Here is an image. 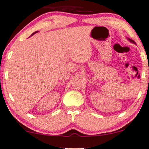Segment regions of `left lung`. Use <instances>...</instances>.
I'll return each instance as SVG.
<instances>
[{
	"instance_id": "left-lung-1",
	"label": "left lung",
	"mask_w": 149,
	"mask_h": 149,
	"mask_svg": "<svg viewBox=\"0 0 149 149\" xmlns=\"http://www.w3.org/2000/svg\"><path fill=\"white\" fill-rule=\"evenodd\" d=\"M127 39L128 40H129L130 42H131V43H134V44H136V43H135V41H134V40H131V39H130V38H127Z\"/></svg>"
}]
</instances>
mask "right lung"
Segmentation results:
<instances>
[{
  "label": "right lung",
  "mask_w": 149,
  "mask_h": 149,
  "mask_svg": "<svg viewBox=\"0 0 149 149\" xmlns=\"http://www.w3.org/2000/svg\"><path fill=\"white\" fill-rule=\"evenodd\" d=\"M38 31H36V32H34L33 33H32V34H31V36H32L33 35H34V34H35V33H38Z\"/></svg>",
  "instance_id": "right-lung-1"
}]
</instances>
